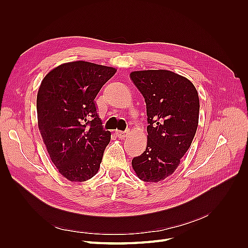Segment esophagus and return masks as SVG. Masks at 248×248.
<instances>
[{
	"label": "esophagus",
	"mask_w": 248,
	"mask_h": 248,
	"mask_svg": "<svg viewBox=\"0 0 248 248\" xmlns=\"http://www.w3.org/2000/svg\"><path fill=\"white\" fill-rule=\"evenodd\" d=\"M116 136L118 138L123 139V138H125L127 136V132L126 131H122V130H116Z\"/></svg>",
	"instance_id": "obj_1"
}]
</instances>
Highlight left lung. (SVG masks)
<instances>
[{"instance_id": "1", "label": "left lung", "mask_w": 248, "mask_h": 248, "mask_svg": "<svg viewBox=\"0 0 248 248\" xmlns=\"http://www.w3.org/2000/svg\"><path fill=\"white\" fill-rule=\"evenodd\" d=\"M147 106L146 151L132 159V168L145 182L162 181L179 167L197 132L200 100L196 87L169 70L130 73Z\"/></svg>"}]
</instances>
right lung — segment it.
Instances as JSON below:
<instances>
[{"instance_id":"right-lung-1","label":"right lung","mask_w":248,"mask_h":248,"mask_svg":"<svg viewBox=\"0 0 248 248\" xmlns=\"http://www.w3.org/2000/svg\"><path fill=\"white\" fill-rule=\"evenodd\" d=\"M115 73L112 67L70 62L48 72L39 87V131L51 161L69 181H87L100 168L110 132L103 128L95 98Z\"/></svg>"}]
</instances>
